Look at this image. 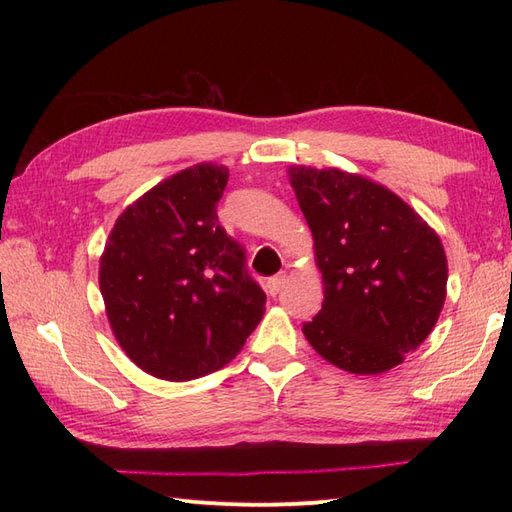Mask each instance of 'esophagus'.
<instances>
[{"mask_svg":"<svg viewBox=\"0 0 512 512\" xmlns=\"http://www.w3.org/2000/svg\"><path fill=\"white\" fill-rule=\"evenodd\" d=\"M284 282H286V273H277V275H273V277H269L267 280V292L271 294V297H275L277 292H280V288L284 286Z\"/></svg>","mask_w":512,"mask_h":512,"instance_id":"obj_1","label":"esophagus"}]
</instances>
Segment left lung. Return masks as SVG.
I'll use <instances>...</instances> for the list:
<instances>
[{
    "label": "left lung",
    "mask_w": 512,
    "mask_h": 512,
    "mask_svg": "<svg viewBox=\"0 0 512 512\" xmlns=\"http://www.w3.org/2000/svg\"><path fill=\"white\" fill-rule=\"evenodd\" d=\"M324 301L303 335L331 365L384 374L421 346L446 299L438 232L395 192L339 168L290 166Z\"/></svg>",
    "instance_id": "left-lung-1"
}]
</instances>
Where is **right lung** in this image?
Here are the masks:
<instances>
[{"label": "right lung", "mask_w": 512, "mask_h": 512, "mask_svg": "<svg viewBox=\"0 0 512 512\" xmlns=\"http://www.w3.org/2000/svg\"><path fill=\"white\" fill-rule=\"evenodd\" d=\"M228 168L179 170L123 211L100 258L113 335L132 363L185 382L222 369L265 314L243 247L218 224Z\"/></svg>", "instance_id": "1"}]
</instances>
